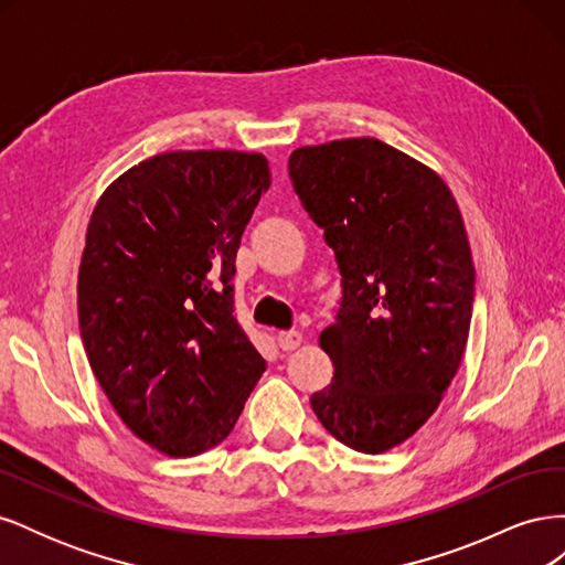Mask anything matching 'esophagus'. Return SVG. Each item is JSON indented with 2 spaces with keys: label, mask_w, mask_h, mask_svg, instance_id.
Wrapping results in <instances>:
<instances>
[{
  "label": "esophagus",
  "mask_w": 565,
  "mask_h": 565,
  "mask_svg": "<svg viewBox=\"0 0 565 565\" xmlns=\"http://www.w3.org/2000/svg\"><path fill=\"white\" fill-rule=\"evenodd\" d=\"M301 341H303L301 332H295V330L278 332V347H280L282 351H295V349H299Z\"/></svg>",
  "instance_id": "esophagus-1"
}]
</instances>
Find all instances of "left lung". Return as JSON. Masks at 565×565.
Segmentation results:
<instances>
[{
	"instance_id": "8db88e82",
	"label": "left lung",
	"mask_w": 565,
	"mask_h": 565,
	"mask_svg": "<svg viewBox=\"0 0 565 565\" xmlns=\"http://www.w3.org/2000/svg\"><path fill=\"white\" fill-rule=\"evenodd\" d=\"M289 177L344 287L318 339L334 377L311 396L313 413L344 446L386 452L436 413L465 355L473 306L465 218L431 167L370 136L297 148Z\"/></svg>"
}]
</instances>
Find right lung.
Listing matches in <instances>:
<instances>
[{"label": "right lung", "instance_id": "1", "mask_svg": "<svg viewBox=\"0 0 565 565\" xmlns=\"http://www.w3.org/2000/svg\"><path fill=\"white\" fill-rule=\"evenodd\" d=\"M268 185L262 152H160L117 177L89 218L84 351L119 419L162 455L218 446L266 370L233 316V276Z\"/></svg>", "mask_w": 565, "mask_h": 565}]
</instances>
